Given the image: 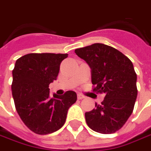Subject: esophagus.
Returning <instances> with one entry per match:
<instances>
[{"label": "esophagus", "instance_id": "obj_1", "mask_svg": "<svg viewBox=\"0 0 151 151\" xmlns=\"http://www.w3.org/2000/svg\"><path fill=\"white\" fill-rule=\"evenodd\" d=\"M85 97L83 96V94H81V93H78V99H84Z\"/></svg>", "mask_w": 151, "mask_h": 151}]
</instances>
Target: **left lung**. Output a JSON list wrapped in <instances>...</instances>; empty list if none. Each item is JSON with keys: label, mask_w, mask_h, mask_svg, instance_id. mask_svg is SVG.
Returning <instances> with one entry per match:
<instances>
[{"label": "left lung", "mask_w": 151, "mask_h": 151, "mask_svg": "<svg viewBox=\"0 0 151 151\" xmlns=\"http://www.w3.org/2000/svg\"><path fill=\"white\" fill-rule=\"evenodd\" d=\"M91 69L93 90L104 93L100 104L85 113L87 124L101 134L116 132L132 114L137 98V75L132 62L121 52L102 43L75 50Z\"/></svg>", "instance_id": "left-lung-1"}]
</instances>
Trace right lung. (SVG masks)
Returning <instances> with one entry per match:
<instances>
[{
  "label": "right lung",
  "instance_id": "1",
  "mask_svg": "<svg viewBox=\"0 0 151 151\" xmlns=\"http://www.w3.org/2000/svg\"><path fill=\"white\" fill-rule=\"evenodd\" d=\"M68 53H29L17 60L12 71V92L16 109L27 127L47 134L63 127L68 110L77 100L73 91L50 97L49 84L57 79Z\"/></svg>",
  "mask_w": 151,
  "mask_h": 151
}]
</instances>
